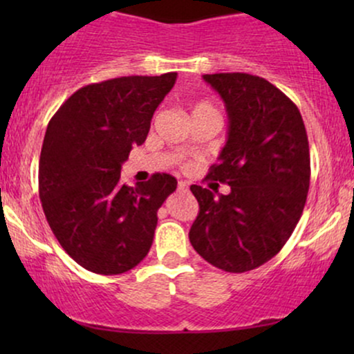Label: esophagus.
<instances>
[{
	"instance_id": "34e87169",
	"label": "esophagus",
	"mask_w": 354,
	"mask_h": 354,
	"mask_svg": "<svg viewBox=\"0 0 354 354\" xmlns=\"http://www.w3.org/2000/svg\"><path fill=\"white\" fill-rule=\"evenodd\" d=\"M178 191H188V185L185 181L178 183Z\"/></svg>"
}]
</instances>
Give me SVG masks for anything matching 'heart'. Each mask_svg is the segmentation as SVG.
I'll return each mask as SVG.
<instances>
[{"mask_svg":"<svg viewBox=\"0 0 354 354\" xmlns=\"http://www.w3.org/2000/svg\"><path fill=\"white\" fill-rule=\"evenodd\" d=\"M200 109H213V108H211L208 103H198L196 106H194L193 111H200Z\"/></svg>","mask_w":354,"mask_h":354,"instance_id":"heart-1","label":"heart"}]
</instances>
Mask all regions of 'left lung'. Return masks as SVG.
Masks as SVG:
<instances>
[{
	"instance_id": "1",
	"label": "left lung",
	"mask_w": 354,
	"mask_h": 354,
	"mask_svg": "<svg viewBox=\"0 0 354 354\" xmlns=\"http://www.w3.org/2000/svg\"><path fill=\"white\" fill-rule=\"evenodd\" d=\"M225 101L228 140L208 178L228 194L191 185L200 213L189 241L228 273L265 265L291 236L310 189V146L296 104L274 84L246 73L203 75Z\"/></svg>"
}]
</instances>
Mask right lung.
Wrapping results in <instances>:
<instances>
[{"label": "right lung", "instance_id": "right-lung-1", "mask_svg": "<svg viewBox=\"0 0 354 354\" xmlns=\"http://www.w3.org/2000/svg\"><path fill=\"white\" fill-rule=\"evenodd\" d=\"M178 73L121 76L78 89L48 123L39 200L63 250L84 270L121 274L151 248L158 209L176 189L166 173L128 186L121 166L145 143Z\"/></svg>", "mask_w": 354, "mask_h": 354}]
</instances>
